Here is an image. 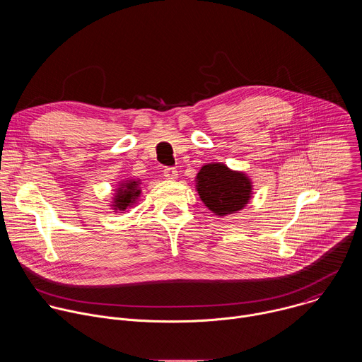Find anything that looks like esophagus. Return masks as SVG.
Instances as JSON below:
<instances>
[{"label": "esophagus", "instance_id": "34e87169", "mask_svg": "<svg viewBox=\"0 0 362 362\" xmlns=\"http://www.w3.org/2000/svg\"><path fill=\"white\" fill-rule=\"evenodd\" d=\"M163 176L166 177V179H169V180H175V179H177V170L175 169V168H166L165 170H163Z\"/></svg>", "mask_w": 362, "mask_h": 362}]
</instances>
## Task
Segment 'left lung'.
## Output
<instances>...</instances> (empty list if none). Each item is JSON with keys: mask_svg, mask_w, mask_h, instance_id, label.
Here are the masks:
<instances>
[{"mask_svg": "<svg viewBox=\"0 0 362 362\" xmlns=\"http://www.w3.org/2000/svg\"><path fill=\"white\" fill-rule=\"evenodd\" d=\"M252 180L245 172L223 163L203 165L196 176V190L206 208L218 216L242 211L252 197Z\"/></svg>", "mask_w": 362, "mask_h": 362, "instance_id": "1", "label": "left lung"}]
</instances>
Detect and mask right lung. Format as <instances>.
Masks as SVG:
<instances>
[{"instance_id":"1","label":"right lung","mask_w":362,"mask_h":362,"mask_svg":"<svg viewBox=\"0 0 362 362\" xmlns=\"http://www.w3.org/2000/svg\"><path fill=\"white\" fill-rule=\"evenodd\" d=\"M140 180L129 179L123 180L119 187L116 189V193L113 194V202L110 203L113 212H126L129 208H133V204L140 197L141 189H140Z\"/></svg>"}]
</instances>
